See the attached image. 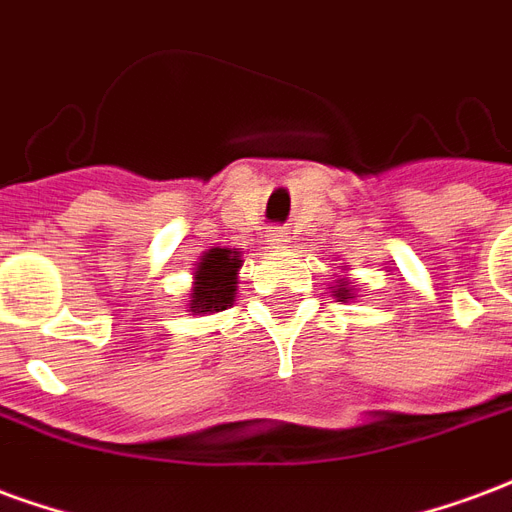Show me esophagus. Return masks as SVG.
I'll return each mask as SVG.
<instances>
[{
	"mask_svg": "<svg viewBox=\"0 0 512 512\" xmlns=\"http://www.w3.org/2000/svg\"><path fill=\"white\" fill-rule=\"evenodd\" d=\"M267 245H270V248H286V245H289V231L281 229V226H278V229H270V234H267Z\"/></svg>",
	"mask_w": 512,
	"mask_h": 512,
	"instance_id": "1",
	"label": "esophagus"
}]
</instances>
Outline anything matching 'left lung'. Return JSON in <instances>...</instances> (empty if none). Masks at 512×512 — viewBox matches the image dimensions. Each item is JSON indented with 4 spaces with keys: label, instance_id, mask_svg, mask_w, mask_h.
I'll use <instances>...</instances> for the list:
<instances>
[{
    "label": "left lung",
    "instance_id": "left-lung-1",
    "mask_svg": "<svg viewBox=\"0 0 512 512\" xmlns=\"http://www.w3.org/2000/svg\"><path fill=\"white\" fill-rule=\"evenodd\" d=\"M330 289H333V297H338V302L352 300L354 289L349 286V281H346V278H338V281H335V286H330Z\"/></svg>",
    "mask_w": 512,
    "mask_h": 512
}]
</instances>
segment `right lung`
<instances>
[{
	"label": "right lung",
	"mask_w": 512,
	"mask_h": 512,
	"mask_svg": "<svg viewBox=\"0 0 512 512\" xmlns=\"http://www.w3.org/2000/svg\"><path fill=\"white\" fill-rule=\"evenodd\" d=\"M240 248H210L196 264L193 272V289H190L188 305L190 313L226 311L237 297V275L242 267Z\"/></svg>",
	"instance_id": "right-lung-1"
}]
</instances>
